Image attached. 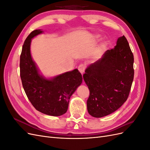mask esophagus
Masks as SVG:
<instances>
[{
    "mask_svg": "<svg viewBox=\"0 0 150 150\" xmlns=\"http://www.w3.org/2000/svg\"><path fill=\"white\" fill-rule=\"evenodd\" d=\"M85 69H86V66H85L84 64H80V65L78 66V70H79V71L82 74L84 72Z\"/></svg>",
    "mask_w": 150,
    "mask_h": 150,
    "instance_id": "obj_1",
    "label": "esophagus"
}]
</instances>
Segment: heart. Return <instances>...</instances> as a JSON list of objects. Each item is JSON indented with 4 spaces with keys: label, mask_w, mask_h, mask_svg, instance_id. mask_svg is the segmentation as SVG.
<instances>
[{
    "label": "heart",
    "mask_w": 150,
    "mask_h": 150,
    "mask_svg": "<svg viewBox=\"0 0 150 150\" xmlns=\"http://www.w3.org/2000/svg\"><path fill=\"white\" fill-rule=\"evenodd\" d=\"M99 38V36H96V38ZM106 46V42H104V43L102 44V45H101L102 48H104Z\"/></svg>",
    "instance_id": "heart-1"
}]
</instances>
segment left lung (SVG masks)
Returning <instances> with one entry per match:
<instances>
[{"mask_svg": "<svg viewBox=\"0 0 150 150\" xmlns=\"http://www.w3.org/2000/svg\"><path fill=\"white\" fill-rule=\"evenodd\" d=\"M134 57L124 35L116 46L88 66L83 79L90 94L88 111L94 117L110 115L127 100L134 78Z\"/></svg>", "mask_w": 150, "mask_h": 150, "instance_id": "8db88e82", "label": "left lung"}]
</instances>
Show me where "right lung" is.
<instances>
[{"mask_svg":"<svg viewBox=\"0 0 150 150\" xmlns=\"http://www.w3.org/2000/svg\"><path fill=\"white\" fill-rule=\"evenodd\" d=\"M43 30H33L26 38L20 57V76L25 93L33 106L43 114L59 116L66 112L69 99L82 83V75L75 69L51 78L40 71L30 54L32 39Z\"/></svg>","mask_w":150,"mask_h":150,"instance_id":"1","label":"right lung"}]
</instances>
